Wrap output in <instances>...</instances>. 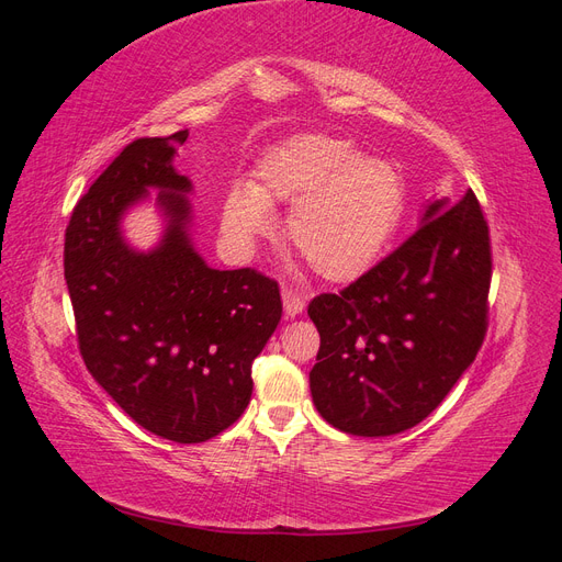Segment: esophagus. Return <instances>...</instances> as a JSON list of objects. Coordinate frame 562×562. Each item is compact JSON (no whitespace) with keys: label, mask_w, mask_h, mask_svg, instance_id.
Segmentation results:
<instances>
[{"label":"esophagus","mask_w":562,"mask_h":562,"mask_svg":"<svg viewBox=\"0 0 562 562\" xmlns=\"http://www.w3.org/2000/svg\"><path fill=\"white\" fill-rule=\"evenodd\" d=\"M281 297H283V312H285V316H291V318L297 316V314H302L304 302H307V297H304V295L297 293V291H293V288H283Z\"/></svg>","instance_id":"obj_1"}]
</instances>
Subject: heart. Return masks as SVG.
<instances>
[{"label":"heart","instance_id":"heart-1","mask_svg":"<svg viewBox=\"0 0 562 562\" xmlns=\"http://www.w3.org/2000/svg\"><path fill=\"white\" fill-rule=\"evenodd\" d=\"M295 203L288 239L318 277L351 281L372 267L403 215V182L391 164L328 135H302L271 149L258 187L236 184L223 227L239 241L271 229L269 203Z\"/></svg>","mask_w":562,"mask_h":562}]
</instances>
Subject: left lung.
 I'll use <instances>...</instances> for the list:
<instances>
[{
	"label": "left lung",
	"instance_id": "left-lung-1",
	"mask_svg": "<svg viewBox=\"0 0 562 562\" xmlns=\"http://www.w3.org/2000/svg\"><path fill=\"white\" fill-rule=\"evenodd\" d=\"M490 229L469 190L434 201L419 229L382 262L310 302L321 347L316 411L351 436H394L429 417L487 333Z\"/></svg>",
	"mask_w": 562,
	"mask_h": 562
}]
</instances>
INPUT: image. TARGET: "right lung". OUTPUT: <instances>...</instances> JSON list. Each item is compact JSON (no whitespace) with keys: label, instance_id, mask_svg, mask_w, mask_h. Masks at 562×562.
<instances>
[{"label":"right lung","instance_id":"add662e5","mask_svg":"<svg viewBox=\"0 0 562 562\" xmlns=\"http://www.w3.org/2000/svg\"><path fill=\"white\" fill-rule=\"evenodd\" d=\"M187 131L126 145L72 211L65 281L81 359L149 434L203 443L250 403V368L281 321L279 283L250 267L220 271L190 239L192 182L173 168ZM159 189L165 239L147 254L121 236L123 213Z\"/></svg>","mask_w":562,"mask_h":562}]
</instances>
